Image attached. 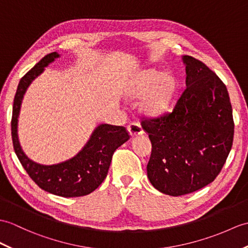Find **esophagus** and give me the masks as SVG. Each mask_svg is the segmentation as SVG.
<instances>
[{"mask_svg": "<svg viewBox=\"0 0 248 248\" xmlns=\"http://www.w3.org/2000/svg\"><path fill=\"white\" fill-rule=\"evenodd\" d=\"M128 131L131 134V136H137V135H140L143 133L141 125L137 123H131L128 125Z\"/></svg>", "mask_w": 248, "mask_h": 248, "instance_id": "obj_1", "label": "esophagus"}]
</instances>
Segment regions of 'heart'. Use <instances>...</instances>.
<instances>
[{"instance_id":"obj_1","label":"heart","mask_w":248,"mask_h":248,"mask_svg":"<svg viewBox=\"0 0 248 248\" xmlns=\"http://www.w3.org/2000/svg\"><path fill=\"white\" fill-rule=\"evenodd\" d=\"M176 86V80L173 76L150 70L135 83L132 93L138 97L148 93L143 101V110L153 116H160L169 111Z\"/></svg>"}]
</instances>
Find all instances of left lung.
<instances>
[{
    "mask_svg": "<svg viewBox=\"0 0 248 248\" xmlns=\"http://www.w3.org/2000/svg\"><path fill=\"white\" fill-rule=\"evenodd\" d=\"M186 89L173 111L141 119L152 152L149 181L162 193L178 197L208 185L232 150L234 124L226 85L202 61L183 56Z\"/></svg>",
    "mask_w": 248,
    "mask_h": 248,
    "instance_id": "left-lung-1",
    "label": "left lung"
}]
</instances>
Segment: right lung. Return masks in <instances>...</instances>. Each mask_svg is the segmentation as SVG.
I'll return each instance as SVG.
<instances>
[{"instance_id": "add662e5", "label": "right lung", "mask_w": 248, "mask_h": 248, "mask_svg": "<svg viewBox=\"0 0 248 248\" xmlns=\"http://www.w3.org/2000/svg\"><path fill=\"white\" fill-rule=\"evenodd\" d=\"M59 57L56 51L46 55L21 78L14 99L11 136L15 152L23 168L40 188L63 198L83 197L99 187L107 177L115 150L128 140L130 135L124 126L103 124L94 130L82 150L65 162L47 166L34 163L26 156L18 136V118L23 97L32 80Z\"/></svg>"}]
</instances>
